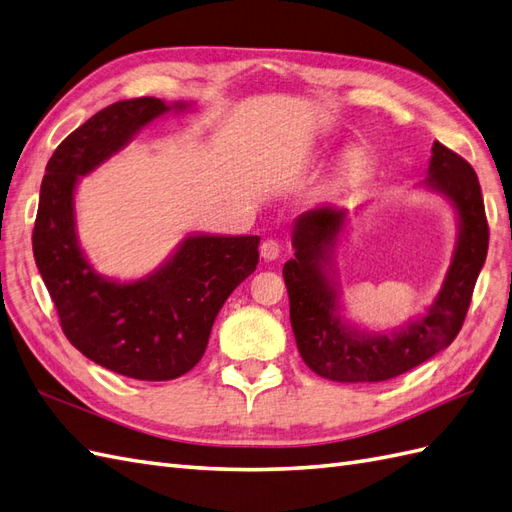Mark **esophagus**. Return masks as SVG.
Listing matches in <instances>:
<instances>
[{"label": "esophagus", "mask_w": 512, "mask_h": 512, "mask_svg": "<svg viewBox=\"0 0 512 512\" xmlns=\"http://www.w3.org/2000/svg\"><path fill=\"white\" fill-rule=\"evenodd\" d=\"M281 255V242L279 240H264L261 242V257H264L266 261H274L279 259Z\"/></svg>", "instance_id": "obj_1"}]
</instances>
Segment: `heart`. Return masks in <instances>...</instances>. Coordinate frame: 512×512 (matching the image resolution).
I'll use <instances>...</instances> for the list:
<instances>
[{
	"label": "heart",
	"instance_id": "obj_1",
	"mask_svg": "<svg viewBox=\"0 0 512 512\" xmlns=\"http://www.w3.org/2000/svg\"><path fill=\"white\" fill-rule=\"evenodd\" d=\"M363 164V153L361 151H357V149H350V151H346L344 153V157H342V166L346 168V170H355V168H359Z\"/></svg>",
	"mask_w": 512,
	"mask_h": 512
}]
</instances>
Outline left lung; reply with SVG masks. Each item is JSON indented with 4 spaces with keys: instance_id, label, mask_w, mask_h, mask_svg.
<instances>
[{
    "instance_id": "8db88e82",
    "label": "left lung",
    "mask_w": 512,
    "mask_h": 512,
    "mask_svg": "<svg viewBox=\"0 0 512 512\" xmlns=\"http://www.w3.org/2000/svg\"><path fill=\"white\" fill-rule=\"evenodd\" d=\"M419 186L448 199L458 233L439 294L393 331H365L344 316L335 253L350 222L348 209L318 205L294 220V257L285 261L283 279L298 352L318 376L337 383L389 381L448 348L461 331L489 248L480 183L461 155L435 142Z\"/></svg>"
}]
</instances>
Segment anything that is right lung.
Instances as JSON below:
<instances>
[{"instance_id":"1","label":"right lung","mask_w":512,"mask_h":512,"mask_svg":"<svg viewBox=\"0 0 512 512\" xmlns=\"http://www.w3.org/2000/svg\"><path fill=\"white\" fill-rule=\"evenodd\" d=\"M190 108L155 97L112 103L62 140L41 183L32 246L62 331L90 361L138 381H173L201 361L218 311L259 264V235L188 233L153 272L110 279L77 238L75 190L142 127Z\"/></svg>"}]
</instances>
